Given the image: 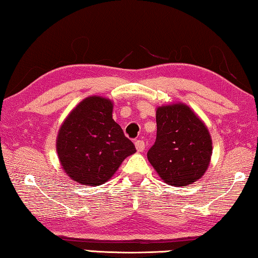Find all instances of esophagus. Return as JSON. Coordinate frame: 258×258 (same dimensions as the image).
Segmentation results:
<instances>
[{"instance_id":"34e87169","label":"esophagus","mask_w":258,"mask_h":258,"mask_svg":"<svg viewBox=\"0 0 258 258\" xmlns=\"http://www.w3.org/2000/svg\"><path fill=\"white\" fill-rule=\"evenodd\" d=\"M134 145H136V148L138 152H143L145 150V141L144 140H137L136 143H134Z\"/></svg>"}]
</instances>
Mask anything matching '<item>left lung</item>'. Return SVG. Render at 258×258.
I'll list each match as a JSON object with an SVG mask.
<instances>
[{"instance_id": "8db88e82", "label": "left lung", "mask_w": 258, "mask_h": 258, "mask_svg": "<svg viewBox=\"0 0 258 258\" xmlns=\"http://www.w3.org/2000/svg\"><path fill=\"white\" fill-rule=\"evenodd\" d=\"M212 153L208 128L187 105L157 108V139L147 158L166 183L182 187L201 179Z\"/></svg>"}]
</instances>
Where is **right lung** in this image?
I'll list each match as a JSON object with an SVG mask.
<instances>
[{
  "mask_svg": "<svg viewBox=\"0 0 258 258\" xmlns=\"http://www.w3.org/2000/svg\"><path fill=\"white\" fill-rule=\"evenodd\" d=\"M112 111L113 104L107 98L88 97L61 124L56 143L58 159L74 181L100 186L137 151L113 120Z\"/></svg>",
  "mask_w": 258,
  "mask_h": 258,
  "instance_id": "add662e5",
  "label": "right lung"
}]
</instances>
